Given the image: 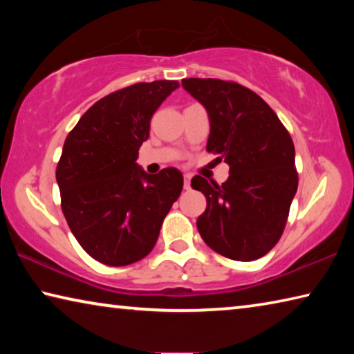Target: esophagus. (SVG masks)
<instances>
[{
	"label": "esophagus",
	"mask_w": 354,
	"mask_h": 354,
	"mask_svg": "<svg viewBox=\"0 0 354 354\" xmlns=\"http://www.w3.org/2000/svg\"><path fill=\"white\" fill-rule=\"evenodd\" d=\"M190 175H184V189L190 190Z\"/></svg>",
	"instance_id": "1"
}]
</instances>
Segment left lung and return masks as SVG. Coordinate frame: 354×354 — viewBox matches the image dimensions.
<instances>
[{"instance_id": "1", "label": "left lung", "mask_w": 354, "mask_h": 354, "mask_svg": "<svg viewBox=\"0 0 354 354\" xmlns=\"http://www.w3.org/2000/svg\"><path fill=\"white\" fill-rule=\"evenodd\" d=\"M183 87L207 112L206 149L230 165V178L221 185L192 178V187L207 201L196 227L218 254L259 259L278 243L297 194L292 137L272 107L241 84L189 77Z\"/></svg>"}]
</instances>
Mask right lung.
<instances>
[{"mask_svg":"<svg viewBox=\"0 0 354 354\" xmlns=\"http://www.w3.org/2000/svg\"><path fill=\"white\" fill-rule=\"evenodd\" d=\"M178 81L139 82L97 101L64 143L56 181L65 220L81 247L111 267L145 257L183 190L181 171L137 165L149 122Z\"/></svg>","mask_w":354,"mask_h":354,"instance_id":"add662e5","label":"right lung"}]
</instances>
